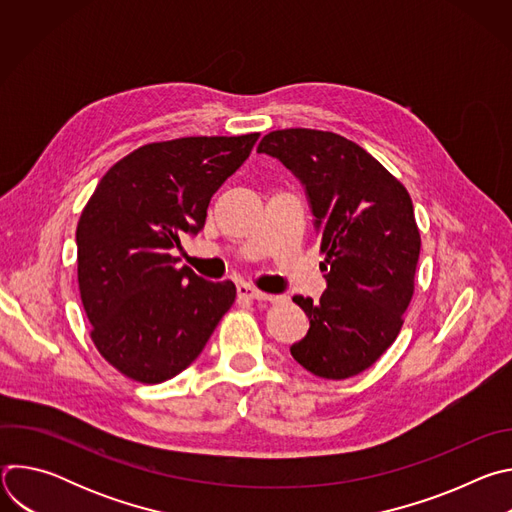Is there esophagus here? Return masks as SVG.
I'll list each match as a JSON object with an SVG mask.
<instances>
[{
	"label": "esophagus",
	"mask_w": 512,
	"mask_h": 512,
	"mask_svg": "<svg viewBox=\"0 0 512 512\" xmlns=\"http://www.w3.org/2000/svg\"><path fill=\"white\" fill-rule=\"evenodd\" d=\"M237 294H239L241 300H249V302H253V300H257V302L269 300L267 294H263V291L251 287L249 283H239V285H237Z\"/></svg>",
	"instance_id": "1"
}]
</instances>
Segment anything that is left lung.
Wrapping results in <instances>:
<instances>
[{
    "label": "left lung",
    "mask_w": 512,
    "mask_h": 512,
    "mask_svg": "<svg viewBox=\"0 0 512 512\" xmlns=\"http://www.w3.org/2000/svg\"><path fill=\"white\" fill-rule=\"evenodd\" d=\"M257 152L277 158L306 186L326 255L322 298H294L310 330L291 356L332 381L367 371L395 342L415 291L421 237L407 188L332 131L277 129Z\"/></svg>",
    "instance_id": "left-lung-1"
}]
</instances>
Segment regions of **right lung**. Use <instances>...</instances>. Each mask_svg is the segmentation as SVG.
Here are the masks:
<instances>
[{
    "instance_id": "right-lung-1",
    "label": "right lung",
    "mask_w": 512,
    "mask_h": 512,
    "mask_svg": "<svg viewBox=\"0 0 512 512\" xmlns=\"http://www.w3.org/2000/svg\"><path fill=\"white\" fill-rule=\"evenodd\" d=\"M259 133L141 145L97 184L77 225L91 340L121 375L164 383L202 352L237 298L233 281L178 267L180 239L206 221L212 194L249 158Z\"/></svg>"
}]
</instances>
